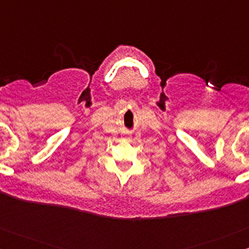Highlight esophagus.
<instances>
[{"label": "esophagus", "instance_id": "esophagus-1", "mask_svg": "<svg viewBox=\"0 0 249 249\" xmlns=\"http://www.w3.org/2000/svg\"><path fill=\"white\" fill-rule=\"evenodd\" d=\"M125 139V141H131V136L129 135V133H125L124 135V137H123Z\"/></svg>", "mask_w": 249, "mask_h": 249}]
</instances>
